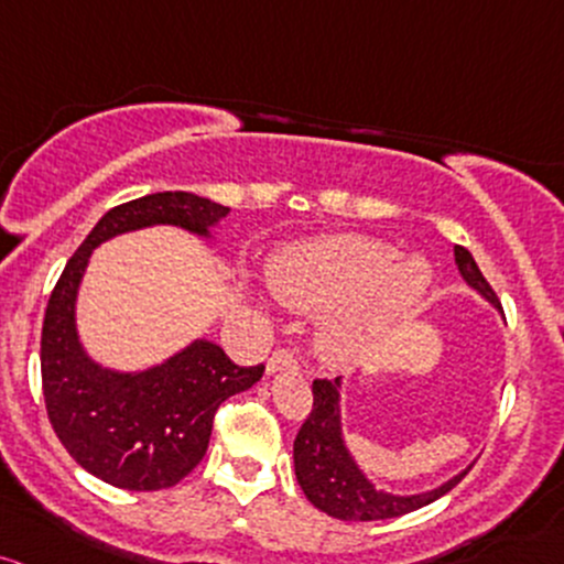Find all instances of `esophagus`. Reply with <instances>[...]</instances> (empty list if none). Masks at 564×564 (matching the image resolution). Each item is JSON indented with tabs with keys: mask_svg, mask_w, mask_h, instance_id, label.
Here are the masks:
<instances>
[{
	"mask_svg": "<svg viewBox=\"0 0 564 564\" xmlns=\"http://www.w3.org/2000/svg\"><path fill=\"white\" fill-rule=\"evenodd\" d=\"M281 369H296V356H294V350L278 348L275 352H272L270 361H268V372L275 375V372H281Z\"/></svg>",
	"mask_w": 564,
	"mask_h": 564,
	"instance_id": "1",
	"label": "esophagus"
}]
</instances>
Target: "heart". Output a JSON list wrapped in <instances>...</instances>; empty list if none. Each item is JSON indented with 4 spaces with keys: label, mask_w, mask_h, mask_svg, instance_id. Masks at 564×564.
<instances>
[{
    "label": "heart",
    "mask_w": 564,
    "mask_h": 564,
    "mask_svg": "<svg viewBox=\"0 0 564 564\" xmlns=\"http://www.w3.org/2000/svg\"><path fill=\"white\" fill-rule=\"evenodd\" d=\"M391 243L367 235H329L296 246L270 268V289L294 311H329L318 345L334 361H348L388 315L423 300L433 270L423 257L395 259Z\"/></svg>",
    "instance_id": "obj_1"
}]
</instances>
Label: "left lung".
Instances as JSON below:
<instances>
[{
  "instance_id": "8db88e82",
  "label": "left lung",
  "mask_w": 564,
  "mask_h": 564,
  "mask_svg": "<svg viewBox=\"0 0 564 564\" xmlns=\"http://www.w3.org/2000/svg\"><path fill=\"white\" fill-rule=\"evenodd\" d=\"M455 264L460 270L463 281L485 296L492 307L500 311L498 294L481 275L479 264L474 262L471 251L455 246ZM294 471L302 492L307 500L345 522H375V519H393L404 513L423 509L436 498L447 495L466 471L453 476L449 481L438 485L436 490L417 495H393L377 490L367 474L352 460L348 444L343 438V414H339V377L337 380H313V410L302 423L294 438Z\"/></svg>"
}]
</instances>
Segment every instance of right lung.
Here are the masks:
<instances>
[{
    "instance_id": "right-lung-1",
    "label": "right lung",
    "mask_w": 564,
    "mask_h": 564,
    "mask_svg": "<svg viewBox=\"0 0 564 564\" xmlns=\"http://www.w3.org/2000/svg\"><path fill=\"white\" fill-rule=\"evenodd\" d=\"M227 214V206L192 192L135 197L98 219L55 283L40 350L47 417L66 453L111 487L150 492L182 481L206 455L221 401L249 391L264 367H238L208 339H195L144 372L96 364L79 343L74 318L90 253L115 235L154 225L208 238Z\"/></svg>"
}]
</instances>
